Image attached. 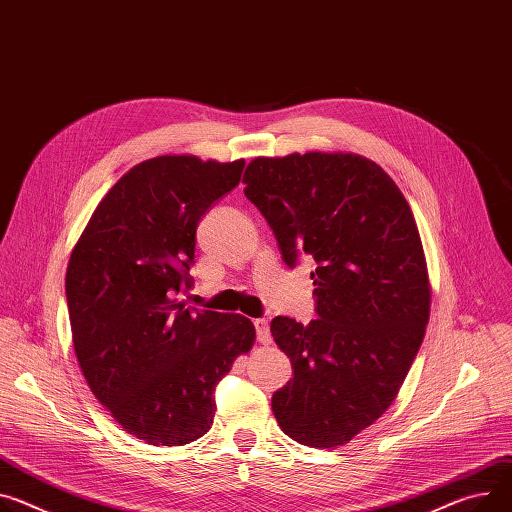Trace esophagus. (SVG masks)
<instances>
[{"mask_svg":"<svg viewBox=\"0 0 512 512\" xmlns=\"http://www.w3.org/2000/svg\"><path fill=\"white\" fill-rule=\"evenodd\" d=\"M254 326H256V338H258V342H260V344H270V342H272V336H270L268 320L258 318V320L254 322Z\"/></svg>","mask_w":512,"mask_h":512,"instance_id":"34e87169","label":"esophagus"}]
</instances>
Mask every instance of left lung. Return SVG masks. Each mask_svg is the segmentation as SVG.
<instances>
[{
	"label": "left lung",
	"instance_id": "obj_1",
	"mask_svg": "<svg viewBox=\"0 0 512 512\" xmlns=\"http://www.w3.org/2000/svg\"><path fill=\"white\" fill-rule=\"evenodd\" d=\"M244 184L285 264L316 260L318 320L270 322L293 365L272 396L274 418L301 445H344L396 400L424 338L430 283L412 209L357 153L254 157Z\"/></svg>",
	"mask_w": 512,
	"mask_h": 512
}]
</instances>
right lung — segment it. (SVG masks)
Listing matches in <instances>:
<instances>
[{"label":"right lung","instance_id":"1","mask_svg":"<svg viewBox=\"0 0 512 512\" xmlns=\"http://www.w3.org/2000/svg\"><path fill=\"white\" fill-rule=\"evenodd\" d=\"M244 166L151 157L106 192L71 250L65 295L77 363L96 400L147 445L207 435L215 385L256 340L240 313L176 299L192 285L196 225Z\"/></svg>","mask_w":512,"mask_h":512}]
</instances>
